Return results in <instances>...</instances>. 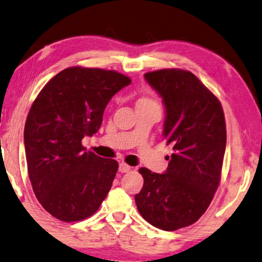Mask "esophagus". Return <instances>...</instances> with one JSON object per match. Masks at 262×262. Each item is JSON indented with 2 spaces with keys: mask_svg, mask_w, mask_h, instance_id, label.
Wrapping results in <instances>:
<instances>
[{
  "mask_svg": "<svg viewBox=\"0 0 262 262\" xmlns=\"http://www.w3.org/2000/svg\"><path fill=\"white\" fill-rule=\"evenodd\" d=\"M130 170H131V166L127 165L126 163H120V164H119V171L120 172L125 173V172L130 171Z\"/></svg>",
  "mask_w": 262,
  "mask_h": 262,
  "instance_id": "1",
  "label": "esophagus"
}]
</instances>
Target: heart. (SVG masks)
<instances>
[{
  "label": "heart",
  "mask_w": 262,
  "mask_h": 262,
  "mask_svg": "<svg viewBox=\"0 0 262 262\" xmlns=\"http://www.w3.org/2000/svg\"><path fill=\"white\" fill-rule=\"evenodd\" d=\"M140 101H149V100H140Z\"/></svg>",
  "instance_id": "b5f03b06"
}]
</instances>
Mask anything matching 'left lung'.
Here are the masks:
<instances>
[{"mask_svg":"<svg viewBox=\"0 0 262 262\" xmlns=\"http://www.w3.org/2000/svg\"><path fill=\"white\" fill-rule=\"evenodd\" d=\"M165 107L163 137L172 146L164 173L140 168L144 184L135 196L144 220L159 229L195 223L217 190L226 151L221 103L191 72L171 68L144 74Z\"/></svg>","mask_w":262,"mask_h":262,"instance_id":"left-lung-1","label":"left lung"}]
</instances>
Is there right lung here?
Instances as JSON below:
<instances>
[{
	"instance_id": "1",
	"label": "right lung",
	"mask_w": 262,
	"mask_h": 262,
	"mask_svg": "<svg viewBox=\"0 0 262 262\" xmlns=\"http://www.w3.org/2000/svg\"><path fill=\"white\" fill-rule=\"evenodd\" d=\"M131 79L116 71L70 67L49 80L29 110L25 150L34 194L63 222L93 215L107 196L118 162L86 151L106 105Z\"/></svg>"
}]
</instances>
